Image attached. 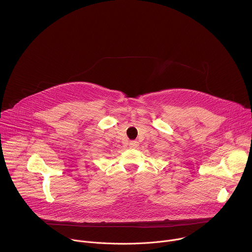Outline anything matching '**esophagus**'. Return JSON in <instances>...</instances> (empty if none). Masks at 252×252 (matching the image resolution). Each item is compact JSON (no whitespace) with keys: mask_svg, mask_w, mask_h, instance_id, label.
Segmentation results:
<instances>
[{"mask_svg":"<svg viewBox=\"0 0 252 252\" xmlns=\"http://www.w3.org/2000/svg\"><path fill=\"white\" fill-rule=\"evenodd\" d=\"M138 141H136V140H130L129 141V147L131 148V149H135V148H137L138 147Z\"/></svg>","mask_w":252,"mask_h":252,"instance_id":"1","label":"esophagus"}]
</instances>
